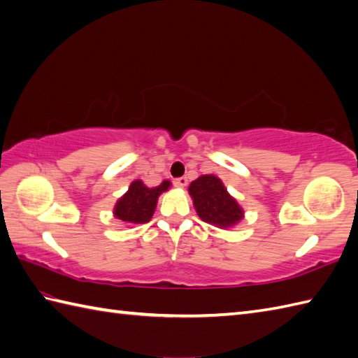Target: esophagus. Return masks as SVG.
Returning <instances> with one entry per match:
<instances>
[{
	"instance_id": "esophagus-1",
	"label": "esophagus",
	"mask_w": 358,
	"mask_h": 358,
	"mask_svg": "<svg viewBox=\"0 0 358 358\" xmlns=\"http://www.w3.org/2000/svg\"><path fill=\"white\" fill-rule=\"evenodd\" d=\"M173 185L177 187H185L187 185V178L186 177H181V178H177L173 181Z\"/></svg>"
}]
</instances>
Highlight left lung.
<instances>
[{
    "label": "left lung",
    "mask_w": 358,
    "mask_h": 358,
    "mask_svg": "<svg viewBox=\"0 0 358 358\" xmlns=\"http://www.w3.org/2000/svg\"><path fill=\"white\" fill-rule=\"evenodd\" d=\"M189 195L192 196L196 214L203 222L220 229L237 226L245 217L243 208L215 175H201L194 180L189 186Z\"/></svg>",
    "instance_id": "1"
}]
</instances>
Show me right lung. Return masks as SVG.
<instances>
[{
	"mask_svg": "<svg viewBox=\"0 0 358 358\" xmlns=\"http://www.w3.org/2000/svg\"><path fill=\"white\" fill-rule=\"evenodd\" d=\"M171 181L164 180L157 187H148L141 180H135L129 191L121 196L113 208V215L124 224H143L150 222L154 215L159 194L166 192Z\"/></svg>",
	"mask_w": 358,
	"mask_h": 358,
	"instance_id": "add662e5",
	"label": "right lung"
}]
</instances>
